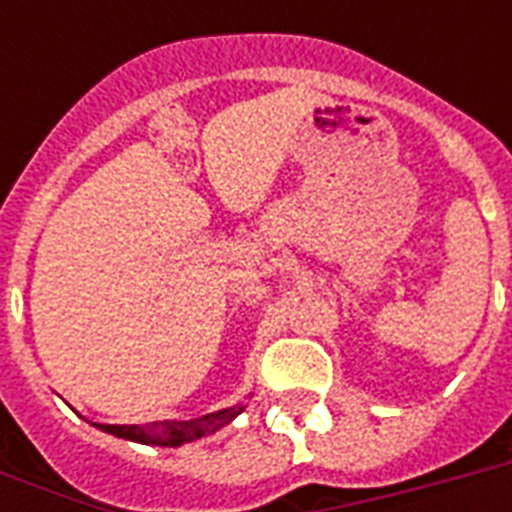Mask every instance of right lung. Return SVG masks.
Instances as JSON below:
<instances>
[{
	"label": "right lung",
	"instance_id": "1",
	"mask_svg": "<svg viewBox=\"0 0 512 512\" xmlns=\"http://www.w3.org/2000/svg\"><path fill=\"white\" fill-rule=\"evenodd\" d=\"M244 412V406H231V409H220V412L204 414L196 420H164V422H151V425H95V428L114 433L127 441H138V444H154V446H183L191 444L196 438H204L209 433H215L223 425L239 417Z\"/></svg>",
	"mask_w": 512,
	"mask_h": 512
}]
</instances>
